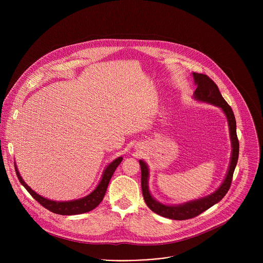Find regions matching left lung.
I'll return each instance as SVG.
<instances>
[{"label": "left lung", "instance_id": "left-lung-1", "mask_svg": "<svg viewBox=\"0 0 263 263\" xmlns=\"http://www.w3.org/2000/svg\"><path fill=\"white\" fill-rule=\"evenodd\" d=\"M193 74H194L195 83L198 86L195 91V99L220 107L227 117L229 129H230V137L232 142V154H231V161H230L228 174L226 178H224L222 184L219 186V189L215 193L211 194L208 197L202 198L200 200L192 201V202L185 203L183 205H178V206L163 205L153 199V197L148 192V187H147L148 168L142 160H139V164L141 168V190H142V196L146 206L153 212L161 216H164L171 219H177V220L190 219V218L196 217L202 212H204L205 210L209 209L214 204L218 203L224 196H226L231 186L233 173L237 164L238 154H239V141L236 134V121H235L232 108L229 106V104L226 101H224V99L222 98V96L218 90L217 85L207 76V74L198 73V72H194Z\"/></svg>", "mask_w": 263, "mask_h": 263}]
</instances>
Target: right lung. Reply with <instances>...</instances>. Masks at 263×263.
Here are the masks:
<instances>
[{"label": "right lung", "mask_w": 263, "mask_h": 263, "mask_svg": "<svg viewBox=\"0 0 263 263\" xmlns=\"http://www.w3.org/2000/svg\"><path fill=\"white\" fill-rule=\"evenodd\" d=\"M123 158L119 157L116 160L112 161L105 170L102 180L100 181L99 185L97 186V189L89 194L88 196L79 199V200H74V201H69V202H56V201H51L48 200L40 195H37L35 192H33L30 187L24 182V180L22 179L15 164V172H16V176L21 182V184L25 187V189L28 191V193L39 202L43 207H45L46 209L57 213V214H61V215H73V214H81V213H85L88 212L92 209H95L103 200L107 187L109 184V181L114 175L115 171L117 170V167L119 166V164L122 162Z\"/></svg>", "instance_id": "obj_1"}]
</instances>
